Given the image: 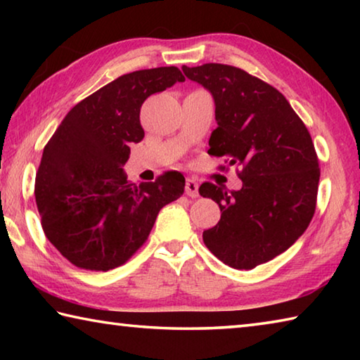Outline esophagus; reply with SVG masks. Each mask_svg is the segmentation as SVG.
I'll use <instances>...</instances> for the list:
<instances>
[{
	"label": "esophagus",
	"mask_w": 360,
	"mask_h": 360,
	"mask_svg": "<svg viewBox=\"0 0 360 360\" xmlns=\"http://www.w3.org/2000/svg\"><path fill=\"white\" fill-rule=\"evenodd\" d=\"M186 193L191 198H197L198 197V182L195 179H187L186 181Z\"/></svg>",
	"instance_id": "esophagus-1"
}]
</instances>
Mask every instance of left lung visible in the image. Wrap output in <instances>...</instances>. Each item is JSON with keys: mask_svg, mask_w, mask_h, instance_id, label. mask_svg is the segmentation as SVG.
I'll return each mask as SVG.
<instances>
[{"mask_svg": "<svg viewBox=\"0 0 360 360\" xmlns=\"http://www.w3.org/2000/svg\"><path fill=\"white\" fill-rule=\"evenodd\" d=\"M182 71L216 103L208 154L235 165L243 181L240 191L200 186L222 212L203 241L225 265L251 270L289 249L311 222L321 176L311 135L279 90L245 70L205 63Z\"/></svg>", "mask_w": 360, "mask_h": 360, "instance_id": "left-lung-1", "label": "left lung"}]
</instances>
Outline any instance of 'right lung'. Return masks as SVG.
I'll use <instances>...</instances> for the list:
<instances>
[{"instance_id":"1","label":"right lung","mask_w":360,"mask_h":360,"mask_svg":"<svg viewBox=\"0 0 360 360\" xmlns=\"http://www.w3.org/2000/svg\"><path fill=\"white\" fill-rule=\"evenodd\" d=\"M182 81L176 66L120 76L79 101L49 139L36 173V205L46 238L75 266L124 265L148 240L158 211L184 193L179 172L141 184L122 173L130 144L144 138L143 103Z\"/></svg>"}]
</instances>
